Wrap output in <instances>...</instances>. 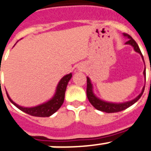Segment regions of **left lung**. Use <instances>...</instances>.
Segmentation results:
<instances>
[{"mask_svg":"<svg viewBox=\"0 0 151 151\" xmlns=\"http://www.w3.org/2000/svg\"><path fill=\"white\" fill-rule=\"evenodd\" d=\"M124 36H127V37L129 39V40H128V42H126L125 43L132 45L136 52H138L139 54H141V57H142L143 60H144L142 53H141V50H140V48H139L137 42H136L132 39V36H129L128 34L124 33ZM144 75H145V79H146V70H144ZM144 90H145V86H144L142 92L140 93V95H139L137 98H135V99H133V100L132 101H129V102H127V103H119V104H116V103H110L100 100V99H98L97 97H96L95 95H94L93 93L92 84L91 83H90V80L89 79L88 77H87V79H86V96H87V98H88L90 103H91V104L93 105V106L94 108L96 109L99 110V111H102V112H107V113H112V112H120V111H122V110H124L125 109L131 106L132 105H133L134 103H136V102L141 98L143 93H144Z\"/></svg>","mask_w":151,"mask_h":151,"instance_id":"obj_1","label":"left lung"}]
</instances>
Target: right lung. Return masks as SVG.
<instances>
[{
  "label": "right lung",
  "mask_w": 151,
  "mask_h": 151,
  "mask_svg": "<svg viewBox=\"0 0 151 151\" xmlns=\"http://www.w3.org/2000/svg\"><path fill=\"white\" fill-rule=\"evenodd\" d=\"M71 77V74H67L66 76L63 77L59 83H58L56 93L54 96V97L47 103L40 105V106H38L32 107V108H26V107L19 106L10 99L6 91V96H7L9 100L16 107H17L19 109H20L21 111H23V112H26V113L29 114L30 115H32V116H36V117H48V116L52 115V114H54L56 111L59 109L60 107L61 106V105L64 103L67 86H68V82L70 80Z\"/></svg>",
  "instance_id": "obj_1"
}]
</instances>
